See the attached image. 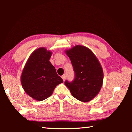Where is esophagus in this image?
Masks as SVG:
<instances>
[{
	"mask_svg": "<svg viewBox=\"0 0 132 132\" xmlns=\"http://www.w3.org/2000/svg\"><path fill=\"white\" fill-rule=\"evenodd\" d=\"M62 79H63V81H64V80H65V79H66V75H63V76H62Z\"/></svg>",
	"mask_w": 132,
	"mask_h": 132,
	"instance_id": "34e87169",
	"label": "esophagus"
}]
</instances>
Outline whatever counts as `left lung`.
I'll list each match as a JSON object with an SVG mask.
<instances>
[{
  "mask_svg": "<svg viewBox=\"0 0 132 132\" xmlns=\"http://www.w3.org/2000/svg\"><path fill=\"white\" fill-rule=\"evenodd\" d=\"M66 52L75 74L72 81L66 80L64 84L77 100L90 101L101 88L104 74L101 64L92 51L86 46L76 45Z\"/></svg>",
  "mask_w": 132,
  "mask_h": 132,
  "instance_id": "left-lung-1",
  "label": "left lung"
}]
</instances>
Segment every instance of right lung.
<instances>
[{
  "label": "right lung",
  "mask_w": 132,
  "mask_h": 132,
  "mask_svg": "<svg viewBox=\"0 0 132 132\" xmlns=\"http://www.w3.org/2000/svg\"><path fill=\"white\" fill-rule=\"evenodd\" d=\"M50 51L40 48L33 52L24 66L21 77L25 92L37 101H42L52 94L55 88L63 82L50 62Z\"/></svg>",
  "instance_id": "obj_1"
}]
</instances>
